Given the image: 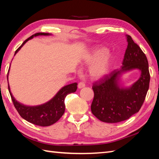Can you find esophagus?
Masks as SVG:
<instances>
[{
    "label": "esophagus",
    "instance_id": "1",
    "mask_svg": "<svg viewBox=\"0 0 159 159\" xmlns=\"http://www.w3.org/2000/svg\"><path fill=\"white\" fill-rule=\"evenodd\" d=\"M85 87V83H84L80 82L79 84H78V88H79V89H82Z\"/></svg>",
    "mask_w": 159,
    "mask_h": 159
}]
</instances>
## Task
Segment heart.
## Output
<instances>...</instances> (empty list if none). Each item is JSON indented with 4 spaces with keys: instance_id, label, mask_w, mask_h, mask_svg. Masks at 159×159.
Returning <instances> with one entry per match:
<instances>
[{
    "instance_id": "b5f03b06",
    "label": "heart",
    "mask_w": 159,
    "mask_h": 159,
    "mask_svg": "<svg viewBox=\"0 0 159 159\" xmlns=\"http://www.w3.org/2000/svg\"><path fill=\"white\" fill-rule=\"evenodd\" d=\"M114 57L104 47H95L91 49L83 57L82 63L90 66L89 74L93 79H102L109 73L113 66Z\"/></svg>"
}]
</instances>
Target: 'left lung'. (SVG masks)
Masks as SVG:
<instances>
[{
	"label": "left lung",
	"mask_w": 159,
	"mask_h": 159,
	"mask_svg": "<svg viewBox=\"0 0 159 159\" xmlns=\"http://www.w3.org/2000/svg\"><path fill=\"white\" fill-rule=\"evenodd\" d=\"M128 42L122 66L93 85L94 98L91 106L92 113L99 120L117 123L126 120L137 113L149 89L150 73L146 55L131 37L126 35ZM134 69L140 76L130 86H124L121 76Z\"/></svg>",
	"instance_id": "left-lung-1"
}]
</instances>
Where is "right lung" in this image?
Here are the masks:
<instances>
[{
    "instance_id": "right-lung-1",
    "label": "right lung",
    "mask_w": 159,
    "mask_h": 159,
    "mask_svg": "<svg viewBox=\"0 0 159 159\" xmlns=\"http://www.w3.org/2000/svg\"><path fill=\"white\" fill-rule=\"evenodd\" d=\"M50 33H38L30 37L27 39L24 42L22 45L16 50L14 56L16 55L22 47L29 40L33 39L34 37L39 35H51ZM11 65V64H10ZM10 67L7 74V80L9 72ZM77 83L69 84L61 88L52 98L43 104L36 106H28L20 103L16 100L10 89V87L8 82V88L10 95L11 97L13 103L14 104L16 110L18 111L20 116L24 120L29 122L38 125L40 126H48L56 123L65 112V98L67 94L75 92L77 89Z\"/></svg>"
}]
</instances>
